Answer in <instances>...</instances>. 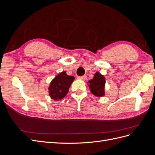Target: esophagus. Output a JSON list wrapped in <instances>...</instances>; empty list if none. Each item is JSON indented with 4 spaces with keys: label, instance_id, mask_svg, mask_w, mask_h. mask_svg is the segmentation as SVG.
<instances>
[{
    "label": "esophagus",
    "instance_id": "34e87169",
    "mask_svg": "<svg viewBox=\"0 0 155 155\" xmlns=\"http://www.w3.org/2000/svg\"><path fill=\"white\" fill-rule=\"evenodd\" d=\"M79 79H81V80H85L87 79V76H79L78 77Z\"/></svg>",
    "mask_w": 155,
    "mask_h": 155
}]
</instances>
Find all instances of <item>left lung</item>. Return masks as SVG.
Segmentation results:
<instances>
[{
	"mask_svg": "<svg viewBox=\"0 0 155 155\" xmlns=\"http://www.w3.org/2000/svg\"><path fill=\"white\" fill-rule=\"evenodd\" d=\"M87 83L93 95L98 97L105 96V78L99 72H96L94 78Z\"/></svg>",
	"mask_w": 155,
	"mask_h": 155,
	"instance_id": "8db88e82",
	"label": "left lung"
}]
</instances>
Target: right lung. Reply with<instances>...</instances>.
<instances>
[{
    "label": "right lung",
    "mask_w": 155,
    "mask_h": 155,
    "mask_svg": "<svg viewBox=\"0 0 155 155\" xmlns=\"http://www.w3.org/2000/svg\"><path fill=\"white\" fill-rule=\"evenodd\" d=\"M74 80L73 76H68L66 72H62L56 76L48 87L49 96L55 101L63 99L67 96L69 88Z\"/></svg>",
    "instance_id": "add662e5"
}]
</instances>
